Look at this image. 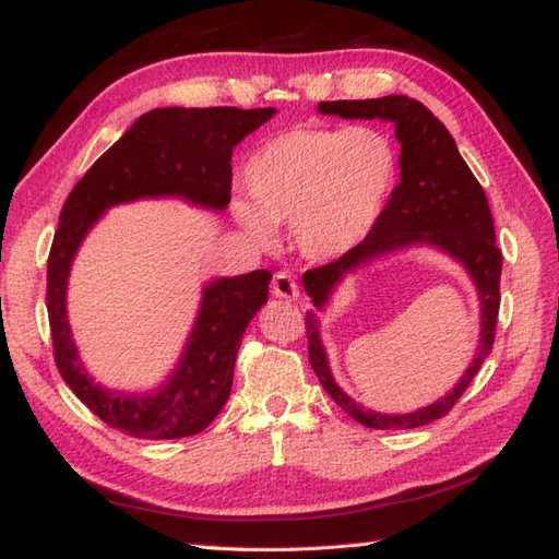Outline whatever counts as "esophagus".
<instances>
[{
    "label": "esophagus",
    "mask_w": 559,
    "mask_h": 559,
    "mask_svg": "<svg viewBox=\"0 0 559 559\" xmlns=\"http://www.w3.org/2000/svg\"><path fill=\"white\" fill-rule=\"evenodd\" d=\"M271 293L276 295V298H290V300H298L300 298L298 281H295V276H293L290 271H276V273H273Z\"/></svg>",
    "instance_id": "34e87169"
}]
</instances>
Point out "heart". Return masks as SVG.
I'll use <instances>...</instances> for the list:
<instances>
[{"instance_id": "1", "label": "heart", "mask_w": 559, "mask_h": 559, "mask_svg": "<svg viewBox=\"0 0 559 559\" xmlns=\"http://www.w3.org/2000/svg\"><path fill=\"white\" fill-rule=\"evenodd\" d=\"M399 180V151L377 127H295L266 141L245 168L252 199L235 218L269 242L271 223H290L293 240L312 259H336L372 230Z\"/></svg>"}]
</instances>
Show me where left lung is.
Instances as JSON below:
<instances>
[{
	"label": "left lung",
	"mask_w": 559,
	"mask_h": 559,
	"mask_svg": "<svg viewBox=\"0 0 559 559\" xmlns=\"http://www.w3.org/2000/svg\"><path fill=\"white\" fill-rule=\"evenodd\" d=\"M319 112L338 115L346 120H389L396 124L401 144V180L391 192L386 206L379 213L372 230L350 252L329 261L324 266L305 271L302 283L317 307H324L329 293L334 290L343 273L365 264L384 252L413 242H427L444 249L468 269L476 281L483 305V331L476 360L461 377L451 394L439 399L427 408L406 415H382L355 403L343 394L329 372L326 355L319 343L317 319L312 312L305 317L307 353L310 365L326 394L346 411L353 420L372 430H411L444 415L456 406V401L468 389L480 365L492 353L497 314H500V276L502 252L495 245V223L476 175L461 158L454 136L420 100L408 96H386L370 100H334L319 103Z\"/></svg>",
	"instance_id": "left-lung-1"
}]
</instances>
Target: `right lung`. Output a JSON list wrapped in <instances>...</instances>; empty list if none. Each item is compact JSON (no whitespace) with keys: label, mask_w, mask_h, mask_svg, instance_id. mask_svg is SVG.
Listing matches in <instances>:
<instances>
[{"label":"right lung","mask_w":559,"mask_h":559,"mask_svg":"<svg viewBox=\"0 0 559 559\" xmlns=\"http://www.w3.org/2000/svg\"><path fill=\"white\" fill-rule=\"evenodd\" d=\"M273 108H158L127 129L71 189L47 257V319L55 365L69 389L110 425L139 439L192 437L213 423L233 389V367L249 319L266 302L271 273L213 281L173 379L153 396L96 386L81 370L69 334L64 293L71 259L100 213L141 197L180 194L194 204H230L233 148L271 120Z\"/></svg>","instance_id":"obj_1"}]
</instances>
